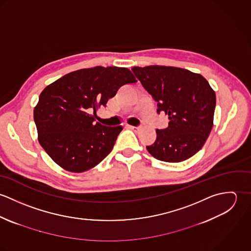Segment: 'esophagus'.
Listing matches in <instances>:
<instances>
[{
	"mask_svg": "<svg viewBox=\"0 0 251 251\" xmlns=\"http://www.w3.org/2000/svg\"><path fill=\"white\" fill-rule=\"evenodd\" d=\"M127 127L131 130H134V131H138L139 130V127L138 126H127Z\"/></svg>",
	"mask_w": 251,
	"mask_h": 251,
	"instance_id": "34e87169",
	"label": "esophagus"
}]
</instances>
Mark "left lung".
Returning <instances> with one entry per match:
<instances>
[{"label": "left lung", "instance_id": "1", "mask_svg": "<svg viewBox=\"0 0 251 251\" xmlns=\"http://www.w3.org/2000/svg\"><path fill=\"white\" fill-rule=\"evenodd\" d=\"M157 102V113L168 115V127L156 129L154 143L147 146L156 159L180 162L199 151L214 126L215 93L198 73L165 66L131 70Z\"/></svg>", "mask_w": 251, "mask_h": 251}]
</instances>
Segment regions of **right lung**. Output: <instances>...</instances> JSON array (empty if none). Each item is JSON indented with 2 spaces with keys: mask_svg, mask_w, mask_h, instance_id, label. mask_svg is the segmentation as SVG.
Segmentation results:
<instances>
[{
  "mask_svg": "<svg viewBox=\"0 0 251 251\" xmlns=\"http://www.w3.org/2000/svg\"><path fill=\"white\" fill-rule=\"evenodd\" d=\"M136 82L126 68L96 67L68 73L48 85L34 109L43 150L70 172L97 166L110 153L123 127L96 123L92 112L105 106L122 86Z\"/></svg>",
  "mask_w": 251,
  "mask_h": 251,
  "instance_id": "obj_1",
  "label": "right lung"
}]
</instances>
